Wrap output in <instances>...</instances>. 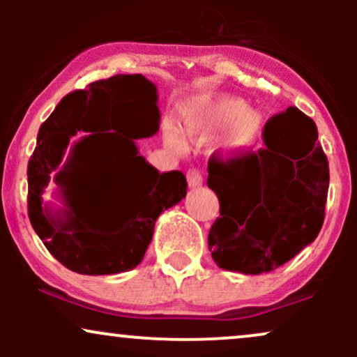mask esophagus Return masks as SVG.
Returning a JSON list of instances; mask_svg holds the SVG:
<instances>
[{
	"label": "esophagus",
	"mask_w": 357,
	"mask_h": 357,
	"mask_svg": "<svg viewBox=\"0 0 357 357\" xmlns=\"http://www.w3.org/2000/svg\"><path fill=\"white\" fill-rule=\"evenodd\" d=\"M186 178H188V184H190V188H198V186H202V184H203V174L199 173L198 169L188 171Z\"/></svg>",
	"instance_id": "esophagus-1"
}]
</instances>
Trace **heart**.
Returning <instances> with one entry per match:
<instances>
[{"label": "heart", "mask_w": 357, "mask_h": 357, "mask_svg": "<svg viewBox=\"0 0 357 357\" xmlns=\"http://www.w3.org/2000/svg\"><path fill=\"white\" fill-rule=\"evenodd\" d=\"M190 136L208 137L226 129L223 151L231 155H243L257 149L264 141L265 117L260 110L248 107L247 100L235 96L203 97L191 105L184 117ZM166 142L174 151L186 149L184 137L174 127L166 129Z\"/></svg>", "instance_id": "1"}]
</instances>
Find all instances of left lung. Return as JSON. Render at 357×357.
Segmentation results:
<instances>
[{
	"label": "left lung",
	"mask_w": 357,
	"mask_h": 357,
	"mask_svg": "<svg viewBox=\"0 0 357 357\" xmlns=\"http://www.w3.org/2000/svg\"><path fill=\"white\" fill-rule=\"evenodd\" d=\"M264 142L257 153L208 162L221 215L208 248L220 268L245 275L292 260L317 238L326 215L329 162L312 119L289 107L267 122Z\"/></svg>",
	"instance_id": "left-lung-1"
}]
</instances>
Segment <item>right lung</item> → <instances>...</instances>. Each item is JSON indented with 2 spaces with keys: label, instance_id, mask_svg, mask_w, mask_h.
I'll return each mask as SVG.
<instances>
[{
  "label": "right lung",
  "instance_id": "right-lung-1",
  "mask_svg": "<svg viewBox=\"0 0 357 357\" xmlns=\"http://www.w3.org/2000/svg\"><path fill=\"white\" fill-rule=\"evenodd\" d=\"M158 89L144 75H114L60 100L40 127L28 162V216L45 247L61 265L82 275H112L136 268L153 240L155 220L186 196V178L179 171L159 173L139 154L136 139L159 129ZM151 120V129L137 135L134 121ZM90 132L71 146L70 139ZM126 132V135H121ZM109 149L106 163V201L113 220L92 224L83 188L76 179L89 177L84 155L93 144ZM57 184L58 205L43 203L50 179Z\"/></svg>",
  "mask_w": 357,
  "mask_h": 357
}]
</instances>
